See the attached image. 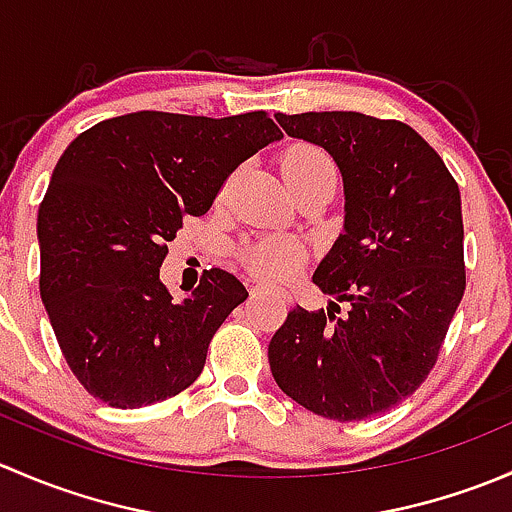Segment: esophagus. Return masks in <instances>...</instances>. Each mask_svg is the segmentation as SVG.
I'll list each match as a JSON object with an SVG mask.
<instances>
[{"label":"esophagus","mask_w":512,"mask_h":512,"mask_svg":"<svg viewBox=\"0 0 512 512\" xmlns=\"http://www.w3.org/2000/svg\"><path fill=\"white\" fill-rule=\"evenodd\" d=\"M265 292H267V287H262V285H252L250 287L252 297H260V294H265ZM277 294H282V292H277Z\"/></svg>","instance_id":"34e87169"}]
</instances>
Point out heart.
Segmentation results:
<instances>
[{
    "label": "heart",
    "instance_id": "heart-1",
    "mask_svg": "<svg viewBox=\"0 0 512 512\" xmlns=\"http://www.w3.org/2000/svg\"><path fill=\"white\" fill-rule=\"evenodd\" d=\"M282 173L289 188L302 185H337V165L314 146H297L282 158ZM245 262L257 277L265 280H289L302 267L304 250L289 237H267L245 252Z\"/></svg>",
    "mask_w": 512,
    "mask_h": 512
}]
</instances>
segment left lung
<instances>
[{"instance_id":"1","label":"left lung","mask_w":512,"mask_h":512,"mask_svg":"<svg viewBox=\"0 0 512 512\" xmlns=\"http://www.w3.org/2000/svg\"><path fill=\"white\" fill-rule=\"evenodd\" d=\"M324 148L344 183V230L312 282L342 318L289 309L267 359L304 409L361 421L401 404L436 364L466 289L461 193L411 126L356 111L277 113Z\"/></svg>"}]
</instances>
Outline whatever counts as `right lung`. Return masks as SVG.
<instances>
[{"instance_id":"add662e5","label":"right lung","mask_w":512,"mask_h":512,"mask_svg":"<svg viewBox=\"0 0 512 512\" xmlns=\"http://www.w3.org/2000/svg\"><path fill=\"white\" fill-rule=\"evenodd\" d=\"M280 138L265 111H136L69 143L39 205V289L66 364L89 394L138 409L198 379L210 339L247 289L213 267L178 302L160 265L185 215L208 213L227 175Z\"/></svg>"}]
</instances>
